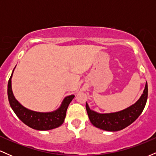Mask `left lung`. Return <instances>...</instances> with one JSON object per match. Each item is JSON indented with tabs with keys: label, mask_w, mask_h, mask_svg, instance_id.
Returning a JSON list of instances; mask_svg holds the SVG:
<instances>
[{
	"label": "left lung",
	"mask_w": 156,
	"mask_h": 156,
	"mask_svg": "<svg viewBox=\"0 0 156 156\" xmlns=\"http://www.w3.org/2000/svg\"><path fill=\"white\" fill-rule=\"evenodd\" d=\"M147 83L145 84L144 91L139 99L128 108L117 112L98 113L91 110L88 103H86L89 120L96 128L107 131H118L128 127L141 114L147 100Z\"/></svg>",
	"instance_id": "8db88e82"
}]
</instances>
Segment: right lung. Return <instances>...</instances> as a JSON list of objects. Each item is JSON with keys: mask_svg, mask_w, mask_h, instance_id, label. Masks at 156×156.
<instances>
[{"mask_svg": "<svg viewBox=\"0 0 156 156\" xmlns=\"http://www.w3.org/2000/svg\"><path fill=\"white\" fill-rule=\"evenodd\" d=\"M15 67L9 80L7 93L9 104L17 117L23 123L35 130H49L61 126L65 119L68 106L75 98L74 94L65 97L58 108L53 112H39L30 110L19 103L12 92V78Z\"/></svg>", "mask_w": 156, "mask_h": 156, "instance_id": "add662e5", "label": "right lung"}]
</instances>
